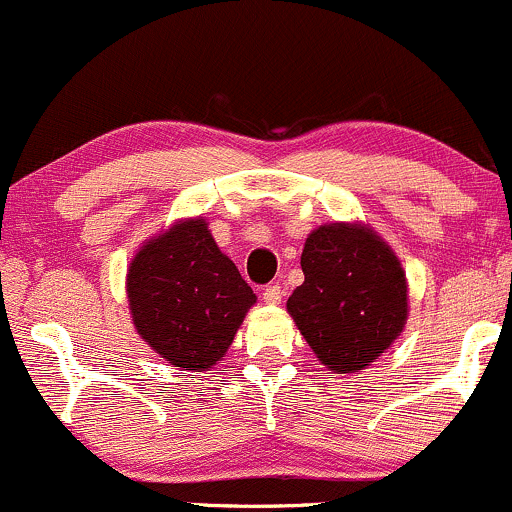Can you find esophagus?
<instances>
[{
    "mask_svg": "<svg viewBox=\"0 0 512 512\" xmlns=\"http://www.w3.org/2000/svg\"><path fill=\"white\" fill-rule=\"evenodd\" d=\"M284 296H286V291H284V286H281V284H269L267 289L262 291L264 303H269V305L281 303V301H284Z\"/></svg>",
    "mask_w": 512,
    "mask_h": 512,
    "instance_id": "esophagus-1",
    "label": "esophagus"
}]
</instances>
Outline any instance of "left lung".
<instances>
[{
  "label": "left lung",
  "instance_id": "obj_1",
  "mask_svg": "<svg viewBox=\"0 0 512 512\" xmlns=\"http://www.w3.org/2000/svg\"><path fill=\"white\" fill-rule=\"evenodd\" d=\"M305 281L286 310L334 373H358L399 337L409 315L407 276L378 233L361 223H327L305 240Z\"/></svg>",
  "mask_w": 512,
  "mask_h": 512
}]
</instances>
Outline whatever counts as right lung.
Wrapping results in <instances>:
<instances>
[{"label":"right lung","instance_id":"obj_1","mask_svg":"<svg viewBox=\"0 0 512 512\" xmlns=\"http://www.w3.org/2000/svg\"><path fill=\"white\" fill-rule=\"evenodd\" d=\"M127 301L158 356L202 373L221 361L257 296L199 216L146 240L129 262Z\"/></svg>","mask_w":512,"mask_h":512}]
</instances>
